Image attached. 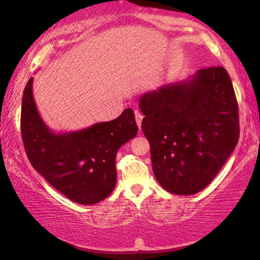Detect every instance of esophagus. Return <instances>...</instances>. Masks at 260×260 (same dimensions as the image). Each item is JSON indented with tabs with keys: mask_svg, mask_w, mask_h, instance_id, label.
Masks as SVG:
<instances>
[{
	"mask_svg": "<svg viewBox=\"0 0 260 260\" xmlns=\"http://www.w3.org/2000/svg\"><path fill=\"white\" fill-rule=\"evenodd\" d=\"M142 119H143L142 114H141L138 111H135V120H136V124H138L139 129H141V124H142Z\"/></svg>",
	"mask_w": 260,
	"mask_h": 260,
	"instance_id": "1",
	"label": "esophagus"
}]
</instances>
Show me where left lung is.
Listing matches in <instances>:
<instances>
[{"mask_svg": "<svg viewBox=\"0 0 260 260\" xmlns=\"http://www.w3.org/2000/svg\"><path fill=\"white\" fill-rule=\"evenodd\" d=\"M139 108L155 177L177 195H193L208 186L239 141L236 96L221 67L144 93Z\"/></svg>", "mask_w": 260, "mask_h": 260, "instance_id": "obj_1", "label": "left lung"}]
</instances>
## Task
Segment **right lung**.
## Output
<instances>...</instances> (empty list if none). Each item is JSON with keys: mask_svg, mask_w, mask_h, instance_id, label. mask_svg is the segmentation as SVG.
Returning <instances> with one entry per match:
<instances>
[{"mask_svg": "<svg viewBox=\"0 0 260 260\" xmlns=\"http://www.w3.org/2000/svg\"><path fill=\"white\" fill-rule=\"evenodd\" d=\"M32 86L30 78L21 101L20 128L34 170L76 203L93 205L107 199L117 182V151L138 134L133 110L125 109L111 121L56 133L39 113Z\"/></svg>", "mask_w": 260, "mask_h": 260, "instance_id": "add662e5", "label": "right lung"}]
</instances>
